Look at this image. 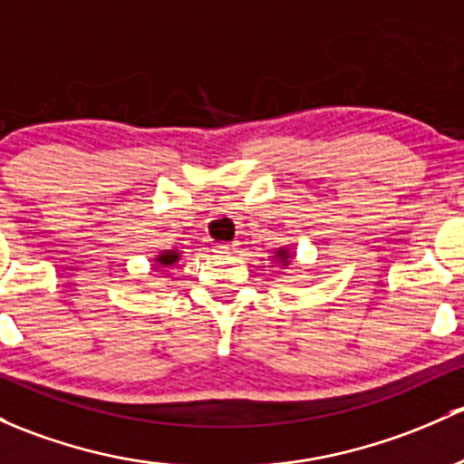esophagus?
<instances>
[{
  "instance_id": "esophagus-1",
  "label": "esophagus",
  "mask_w": 464,
  "mask_h": 464,
  "mask_svg": "<svg viewBox=\"0 0 464 464\" xmlns=\"http://www.w3.org/2000/svg\"><path fill=\"white\" fill-rule=\"evenodd\" d=\"M236 246H237V242H218L213 248H216L218 253H228V251H233Z\"/></svg>"
}]
</instances>
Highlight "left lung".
I'll return each instance as SVG.
<instances>
[{"label":"left lung","mask_w":464,"mask_h":464,"mask_svg":"<svg viewBox=\"0 0 464 464\" xmlns=\"http://www.w3.org/2000/svg\"><path fill=\"white\" fill-rule=\"evenodd\" d=\"M271 257H273V260H276V262H280L282 269H286V265H289V262L294 260L295 253L289 251V248H286V246H280V248H277V251H276V256H271Z\"/></svg>","instance_id":"8db88e82"}]
</instances>
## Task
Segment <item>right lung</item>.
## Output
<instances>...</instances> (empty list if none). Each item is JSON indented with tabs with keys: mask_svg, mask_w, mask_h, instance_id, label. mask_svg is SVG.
I'll return each mask as SVG.
<instances>
[{
	"mask_svg": "<svg viewBox=\"0 0 464 464\" xmlns=\"http://www.w3.org/2000/svg\"><path fill=\"white\" fill-rule=\"evenodd\" d=\"M153 260L158 262L160 266H173L175 262L179 260V251H175V248L173 251H162L158 257H153Z\"/></svg>",
	"mask_w": 464,
	"mask_h": 464,
	"instance_id": "right-lung-1",
	"label": "right lung"
}]
</instances>
